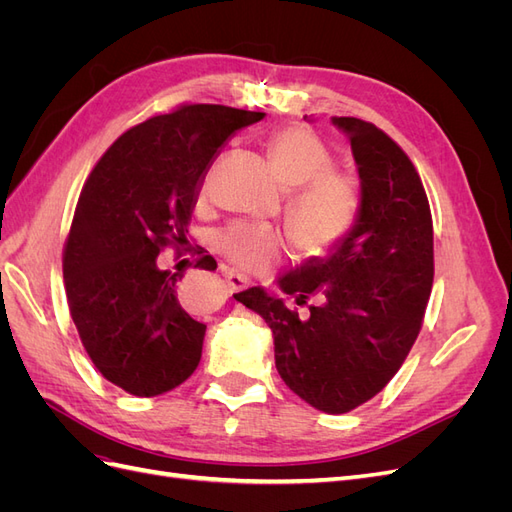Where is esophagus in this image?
<instances>
[{
    "instance_id": "1",
    "label": "esophagus",
    "mask_w": 512,
    "mask_h": 512,
    "mask_svg": "<svg viewBox=\"0 0 512 512\" xmlns=\"http://www.w3.org/2000/svg\"><path fill=\"white\" fill-rule=\"evenodd\" d=\"M222 275H224V280L228 282V286H232V290H239V288H243V286L250 284V280H247L245 275H241V273H239V271H235V269L222 267Z\"/></svg>"
}]
</instances>
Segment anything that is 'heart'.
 <instances>
[{
  "label": "heart",
  "mask_w": 512,
  "mask_h": 512,
  "mask_svg": "<svg viewBox=\"0 0 512 512\" xmlns=\"http://www.w3.org/2000/svg\"><path fill=\"white\" fill-rule=\"evenodd\" d=\"M267 153L277 179L290 190L286 218L309 252L342 239L359 213V185L346 170L333 168V153L305 126L271 134ZM207 194V183L200 196ZM211 243L230 265L247 273H269L290 254V239L271 224L235 220L215 230Z\"/></svg>",
  "instance_id": "b5f03b06"
}]
</instances>
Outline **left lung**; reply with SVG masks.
I'll return each instance as SVG.
<instances>
[{"label": "left lung", "instance_id": "1", "mask_svg": "<svg viewBox=\"0 0 512 512\" xmlns=\"http://www.w3.org/2000/svg\"><path fill=\"white\" fill-rule=\"evenodd\" d=\"M333 123L348 134L359 166V218L329 256L277 280L298 304L317 303L299 317L298 304L262 288L235 299L269 324L275 367L288 389L316 410L344 414L391 382L423 327L433 222L423 181L389 134L356 117Z\"/></svg>", "mask_w": 512, "mask_h": 512}]
</instances>
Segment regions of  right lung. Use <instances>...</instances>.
Returning a JSON list of instances; mask_svg holds the SVG:
<instances>
[{"mask_svg":"<svg viewBox=\"0 0 512 512\" xmlns=\"http://www.w3.org/2000/svg\"><path fill=\"white\" fill-rule=\"evenodd\" d=\"M262 117L179 104L123 132L83 185L64 245L70 316L91 363L130 395L173 391L200 363L207 327L179 303L183 275L156 260L166 247L188 245L209 166L232 134ZM215 267L207 254L194 265Z\"/></svg>","mask_w":512,"mask_h":512,"instance_id":"right-lung-1","label":"right lung"}]
</instances>
